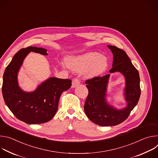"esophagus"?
Segmentation results:
<instances>
[{
  "label": "esophagus",
  "mask_w": 158,
  "mask_h": 158,
  "mask_svg": "<svg viewBox=\"0 0 158 158\" xmlns=\"http://www.w3.org/2000/svg\"><path fill=\"white\" fill-rule=\"evenodd\" d=\"M80 84V80L78 78H74L72 82V87L74 88Z\"/></svg>",
  "instance_id": "obj_1"
}]
</instances>
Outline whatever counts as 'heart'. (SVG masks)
<instances>
[{"label":"heart","instance_id":"b5f03b06","mask_svg":"<svg viewBox=\"0 0 158 158\" xmlns=\"http://www.w3.org/2000/svg\"><path fill=\"white\" fill-rule=\"evenodd\" d=\"M67 65L75 71L85 72L89 77H94L102 74L108 66V59L96 52H89L67 61Z\"/></svg>","mask_w":158,"mask_h":158}]
</instances>
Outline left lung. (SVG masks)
<instances>
[{
    "mask_svg": "<svg viewBox=\"0 0 158 158\" xmlns=\"http://www.w3.org/2000/svg\"><path fill=\"white\" fill-rule=\"evenodd\" d=\"M107 46L113 54L112 68L109 73L119 72L125 79L124 96L126 106L118 109L107 102L106 93L110 74L87 80L89 94L84 107L85 113L90 120L101 126H116L124 121L138 104L141 95L139 73L126 52L116 46Z\"/></svg>",
    "mask_w": 158,
    "mask_h": 158,
    "instance_id": "8db88e82",
    "label": "left lung"
}]
</instances>
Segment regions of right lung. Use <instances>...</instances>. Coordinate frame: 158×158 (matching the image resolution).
<instances>
[{"mask_svg": "<svg viewBox=\"0 0 158 158\" xmlns=\"http://www.w3.org/2000/svg\"><path fill=\"white\" fill-rule=\"evenodd\" d=\"M31 52L48 54L46 49L32 46L18 51L4 71L2 91L6 104L18 119L29 124H42L55 116L61 94L72 84L71 79L52 77L40 84L34 91H23L19 85L17 76Z\"/></svg>", "mask_w": 158, "mask_h": 158, "instance_id": "obj_1", "label": "right lung"}]
</instances>
